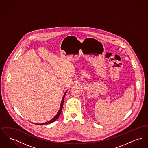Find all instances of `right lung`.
Returning <instances> with one entry per match:
<instances>
[{
    "label": "right lung",
    "mask_w": 148,
    "mask_h": 148,
    "mask_svg": "<svg viewBox=\"0 0 148 148\" xmlns=\"http://www.w3.org/2000/svg\"><path fill=\"white\" fill-rule=\"evenodd\" d=\"M66 92H65V93H64V94L63 97V98H62V102H61V104H60V109H59V111H58V112L56 114V115L53 118V119H51L50 120V121H47V122H45V123H42V124H36V125H46V124H51V123H53L54 121H55L58 118V117L60 116V114L62 113V109H63V103H64V98H65V94H66ZM34 124H35V123H34Z\"/></svg>",
    "instance_id": "1"
}]
</instances>
